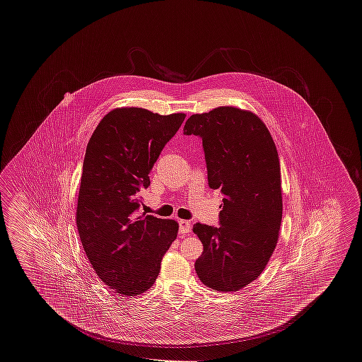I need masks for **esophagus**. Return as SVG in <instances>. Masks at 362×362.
<instances>
[{
  "label": "esophagus",
  "mask_w": 362,
  "mask_h": 362,
  "mask_svg": "<svg viewBox=\"0 0 362 362\" xmlns=\"http://www.w3.org/2000/svg\"><path fill=\"white\" fill-rule=\"evenodd\" d=\"M191 228H192V225H191L189 221H186V220H179V232H180L182 235L189 233V232H191Z\"/></svg>",
  "instance_id": "esophagus-1"
}]
</instances>
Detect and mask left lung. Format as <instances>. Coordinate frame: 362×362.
Listing matches in <instances>:
<instances>
[{"instance_id": "1", "label": "left lung", "mask_w": 362, "mask_h": 362, "mask_svg": "<svg viewBox=\"0 0 362 362\" xmlns=\"http://www.w3.org/2000/svg\"><path fill=\"white\" fill-rule=\"evenodd\" d=\"M183 130L202 138L209 187L224 194L221 226L192 228L204 244L197 276L217 292L240 291L276 250L282 220L276 144L258 115L232 105L191 115Z\"/></svg>"}]
</instances>
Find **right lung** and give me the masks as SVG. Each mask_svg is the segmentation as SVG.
<instances>
[{
    "mask_svg": "<svg viewBox=\"0 0 362 362\" xmlns=\"http://www.w3.org/2000/svg\"><path fill=\"white\" fill-rule=\"evenodd\" d=\"M186 114L158 115L139 107L110 111L86 145L77 201V229L95 273L123 296L146 292L177 236L175 220L137 216L139 189Z\"/></svg>",
    "mask_w": 362,
    "mask_h": 362,
    "instance_id": "1",
    "label": "right lung"
}]
</instances>
